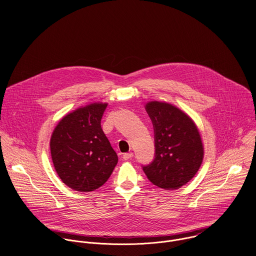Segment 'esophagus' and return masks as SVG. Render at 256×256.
I'll list each match as a JSON object with an SVG mask.
<instances>
[{"label": "esophagus", "mask_w": 256, "mask_h": 256, "mask_svg": "<svg viewBox=\"0 0 256 256\" xmlns=\"http://www.w3.org/2000/svg\"><path fill=\"white\" fill-rule=\"evenodd\" d=\"M132 156H133V152H125L122 158H123V160H130Z\"/></svg>", "instance_id": "34e87169"}]
</instances>
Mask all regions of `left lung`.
Masks as SVG:
<instances>
[{"label": "left lung", "instance_id": "obj_1", "mask_svg": "<svg viewBox=\"0 0 256 256\" xmlns=\"http://www.w3.org/2000/svg\"><path fill=\"white\" fill-rule=\"evenodd\" d=\"M146 110L154 132V158L143 170L156 186L178 189L193 178L202 164L200 133L193 120L172 104L150 102Z\"/></svg>", "mask_w": 256, "mask_h": 256}]
</instances>
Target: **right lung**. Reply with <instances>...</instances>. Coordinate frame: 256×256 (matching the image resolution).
Segmentation results:
<instances>
[{"instance_id":"add662e5","label":"right lung","mask_w":256,"mask_h":256,"mask_svg":"<svg viewBox=\"0 0 256 256\" xmlns=\"http://www.w3.org/2000/svg\"><path fill=\"white\" fill-rule=\"evenodd\" d=\"M108 104L96 102L67 114L55 127L50 150L61 180L76 191L90 192L108 182L118 156L102 129Z\"/></svg>"}]
</instances>
